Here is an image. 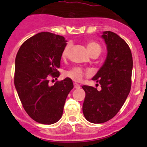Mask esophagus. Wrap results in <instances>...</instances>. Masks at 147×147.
<instances>
[{
    "label": "esophagus",
    "instance_id": "esophagus-1",
    "mask_svg": "<svg viewBox=\"0 0 147 147\" xmlns=\"http://www.w3.org/2000/svg\"><path fill=\"white\" fill-rule=\"evenodd\" d=\"M74 88H76V89H78V88H80V85H78V84H77V83H74Z\"/></svg>",
    "mask_w": 147,
    "mask_h": 147
}]
</instances>
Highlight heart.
<instances>
[{"label":"heart","mask_w":147,"mask_h":147,"mask_svg":"<svg viewBox=\"0 0 147 147\" xmlns=\"http://www.w3.org/2000/svg\"><path fill=\"white\" fill-rule=\"evenodd\" d=\"M70 49H71V44L68 43L65 47L63 51H62V56L63 57H65V56L68 55ZM88 49L91 55L96 53H98V54H100V51H101V47L97 42H92L88 43ZM85 74V71L82 68L75 67V68H72V69H69V70L65 71V76H66V77H69V78H70L71 79H72L74 81H80L84 77Z\"/></svg>","instance_id":"heart-1"}]
</instances>
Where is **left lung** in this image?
Listing matches in <instances>:
<instances>
[{"instance_id":"obj_1","label":"left lung","mask_w":147,"mask_h":147,"mask_svg":"<svg viewBox=\"0 0 147 147\" xmlns=\"http://www.w3.org/2000/svg\"><path fill=\"white\" fill-rule=\"evenodd\" d=\"M107 55L105 63L92 78L101 90L83 85L85 98L82 111L87 121L101 123L112 119L125 102L131 88L132 53L127 43L116 33L103 32ZM98 85V84H96Z\"/></svg>"}]
</instances>
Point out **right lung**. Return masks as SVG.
<instances>
[{
    "instance_id": "add662e5",
    "label": "right lung",
    "mask_w": 147,
    "mask_h": 147,
    "mask_svg": "<svg viewBox=\"0 0 147 147\" xmlns=\"http://www.w3.org/2000/svg\"><path fill=\"white\" fill-rule=\"evenodd\" d=\"M67 41L63 36L42 32L21 45L15 59L14 85L24 110L38 123L53 124L62 115L71 78L49 85V78L59 76L58 69Z\"/></svg>"
}]
</instances>
